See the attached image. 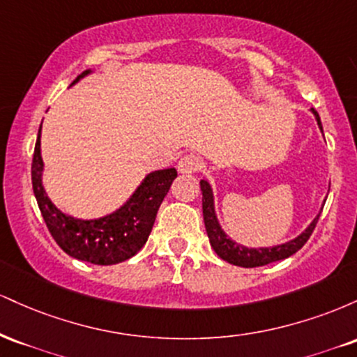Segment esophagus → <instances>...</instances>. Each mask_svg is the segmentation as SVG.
Instances as JSON below:
<instances>
[{
	"instance_id": "1",
	"label": "esophagus",
	"mask_w": 357,
	"mask_h": 357,
	"mask_svg": "<svg viewBox=\"0 0 357 357\" xmlns=\"http://www.w3.org/2000/svg\"><path fill=\"white\" fill-rule=\"evenodd\" d=\"M199 166H202V161H199L198 155H195V154L183 155V158L178 161V171L181 174L196 173V171L199 169Z\"/></svg>"
}]
</instances>
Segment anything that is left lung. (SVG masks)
Here are the masks:
<instances>
[{"label": "left lung", "mask_w": 357, "mask_h": 357, "mask_svg": "<svg viewBox=\"0 0 357 357\" xmlns=\"http://www.w3.org/2000/svg\"><path fill=\"white\" fill-rule=\"evenodd\" d=\"M310 112L314 114L319 129H321L324 136L321 117H319V114L315 112L314 109H310ZM199 188H202V195H203V220H204V227H206L208 238H210L211 248L215 250L216 255H218L221 260L243 268L261 267V265L272 264V261L284 260V258H289L290 255H294V253L298 252V250L304 247L305 241L309 240V236L312 235L315 223H317L319 216H321V211L324 208V203H326V199H324L321 210H319L317 215H315V218L310 221L309 227H307L304 231L298 233L296 238L285 241V243L273 245V247H247V245H241L238 241L233 240L231 236L223 230V227H221L218 216H216L215 195H213V188L210 181H208L206 178L202 179V181H199Z\"/></svg>", "instance_id": "8db88e82"}]
</instances>
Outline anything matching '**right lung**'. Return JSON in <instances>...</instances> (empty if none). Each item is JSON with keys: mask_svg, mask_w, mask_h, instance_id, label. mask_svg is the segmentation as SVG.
Here are the masks:
<instances>
[{"mask_svg": "<svg viewBox=\"0 0 357 357\" xmlns=\"http://www.w3.org/2000/svg\"><path fill=\"white\" fill-rule=\"evenodd\" d=\"M90 73L93 70H85L72 82V85ZM43 171L40 126L31 165V183L36 203L59 247L72 258L93 265L121 264L144 247L159 206L178 176L174 167L151 171L121 206L99 218L84 220L67 215L55 206L45 191Z\"/></svg>", "mask_w": 357, "mask_h": 357, "instance_id": "right-lung-1", "label": "right lung"}]
</instances>
